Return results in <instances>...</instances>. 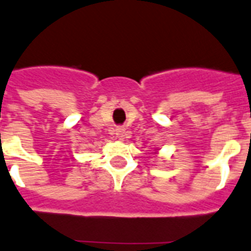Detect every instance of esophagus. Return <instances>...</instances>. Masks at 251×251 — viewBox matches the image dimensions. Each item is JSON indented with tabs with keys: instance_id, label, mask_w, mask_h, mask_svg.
<instances>
[{
	"instance_id": "34e87169",
	"label": "esophagus",
	"mask_w": 251,
	"mask_h": 251,
	"mask_svg": "<svg viewBox=\"0 0 251 251\" xmlns=\"http://www.w3.org/2000/svg\"><path fill=\"white\" fill-rule=\"evenodd\" d=\"M126 136V130L124 127H117L116 128V138L120 139V140H123L125 139Z\"/></svg>"
}]
</instances>
